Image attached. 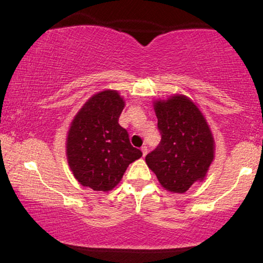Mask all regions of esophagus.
Returning a JSON list of instances; mask_svg holds the SVG:
<instances>
[{
    "label": "esophagus",
    "instance_id": "obj_1",
    "mask_svg": "<svg viewBox=\"0 0 263 263\" xmlns=\"http://www.w3.org/2000/svg\"><path fill=\"white\" fill-rule=\"evenodd\" d=\"M141 152H142V157H146V155H147V152H148L147 147H146V146H143L142 148H141Z\"/></svg>",
    "mask_w": 263,
    "mask_h": 263
}]
</instances>
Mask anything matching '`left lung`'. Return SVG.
I'll list each match as a JSON object with an SVG mask.
<instances>
[{
    "label": "left lung",
    "mask_w": 263,
    "mask_h": 263,
    "mask_svg": "<svg viewBox=\"0 0 263 263\" xmlns=\"http://www.w3.org/2000/svg\"><path fill=\"white\" fill-rule=\"evenodd\" d=\"M154 110L161 141L146 162L163 189L184 193L203 180L214 160L211 130L198 106L181 95L157 101Z\"/></svg>",
    "instance_id": "obj_1"
}]
</instances>
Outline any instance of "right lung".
<instances>
[{
	"label": "right lung",
	"instance_id": "obj_1",
	"mask_svg": "<svg viewBox=\"0 0 263 263\" xmlns=\"http://www.w3.org/2000/svg\"><path fill=\"white\" fill-rule=\"evenodd\" d=\"M124 101L115 90L93 95L72 121L66 141L70 168L79 184L93 191H110L129 163L142 157L119 123Z\"/></svg>",
	"mask_w": 263,
	"mask_h": 263
}]
</instances>
